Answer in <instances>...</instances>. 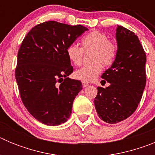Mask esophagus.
<instances>
[{
  "label": "esophagus",
  "instance_id": "obj_1",
  "mask_svg": "<svg viewBox=\"0 0 155 155\" xmlns=\"http://www.w3.org/2000/svg\"><path fill=\"white\" fill-rule=\"evenodd\" d=\"M82 86H83V87H87V86H88V84H87V83H86V82L82 81Z\"/></svg>",
  "mask_w": 155,
  "mask_h": 155
}]
</instances>
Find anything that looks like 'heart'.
<instances>
[{
	"instance_id": "b5f03b06",
	"label": "heart",
	"mask_w": 155,
	"mask_h": 155,
	"mask_svg": "<svg viewBox=\"0 0 155 155\" xmlns=\"http://www.w3.org/2000/svg\"><path fill=\"white\" fill-rule=\"evenodd\" d=\"M94 50L92 61L94 64L84 66L75 71L77 79L84 82L93 81L101 74L103 65L112 66L118 54V45L115 41L102 31L94 30L84 35L81 39V47L71 44L67 47L66 53L69 61L74 65H80L82 62L84 50Z\"/></svg>"
}]
</instances>
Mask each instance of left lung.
<instances>
[{
	"instance_id": "obj_1",
	"label": "left lung",
	"mask_w": 155,
	"mask_h": 155,
	"mask_svg": "<svg viewBox=\"0 0 155 155\" xmlns=\"http://www.w3.org/2000/svg\"><path fill=\"white\" fill-rule=\"evenodd\" d=\"M118 54L114 64L102 74L94 106L98 116L108 124H117L135 112L146 85V54L137 35L118 25Z\"/></svg>"
}]
</instances>
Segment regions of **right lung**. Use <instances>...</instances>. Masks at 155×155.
Masks as SVG:
<instances>
[{
  "label": "right lung",
  "instance_id": "add662e5",
  "mask_svg": "<svg viewBox=\"0 0 155 155\" xmlns=\"http://www.w3.org/2000/svg\"><path fill=\"white\" fill-rule=\"evenodd\" d=\"M88 28L55 21L37 25L28 32L18 53L15 78L25 107L48 126L65 123L80 81L68 78L74 71L66 50Z\"/></svg>",
  "mask_w": 155,
  "mask_h": 155
}]
</instances>
